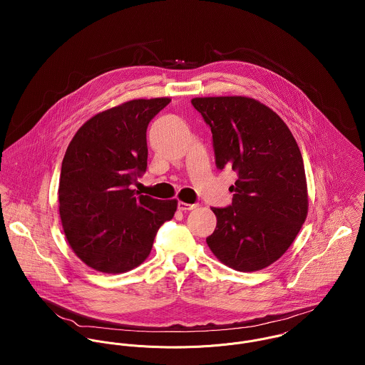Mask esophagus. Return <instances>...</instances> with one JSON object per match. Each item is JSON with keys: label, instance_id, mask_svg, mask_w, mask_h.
I'll list each match as a JSON object with an SVG mask.
<instances>
[{"label": "esophagus", "instance_id": "34e87169", "mask_svg": "<svg viewBox=\"0 0 365 365\" xmlns=\"http://www.w3.org/2000/svg\"><path fill=\"white\" fill-rule=\"evenodd\" d=\"M197 207H198L197 204H187V202H184V201H180V202H178V209H180V210H184V212H185V210H192V209H195Z\"/></svg>", "mask_w": 365, "mask_h": 365}]
</instances>
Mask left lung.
<instances>
[{
	"label": "left lung",
	"instance_id": "left-lung-1",
	"mask_svg": "<svg viewBox=\"0 0 365 365\" xmlns=\"http://www.w3.org/2000/svg\"><path fill=\"white\" fill-rule=\"evenodd\" d=\"M191 104L212 132L215 163L237 174L232 205L216 215L209 249L225 265L259 271L292 245L308 215L304 160L285 122L249 97H198Z\"/></svg>",
	"mask_w": 365,
	"mask_h": 365
}]
</instances>
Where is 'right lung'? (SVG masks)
Masks as SVG:
<instances>
[{
  "label": "right lung",
  "mask_w": 365,
  "mask_h": 365,
  "mask_svg": "<svg viewBox=\"0 0 365 365\" xmlns=\"http://www.w3.org/2000/svg\"><path fill=\"white\" fill-rule=\"evenodd\" d=\"M170 101L132 100L100 112L66 150L60 219L73 252L96 271L122 274L140 265L158 227L177 210V200H155L130 188L148 168L149 122Z\"/></svg>",
  "instance_id": "1"
}]
</instances>
